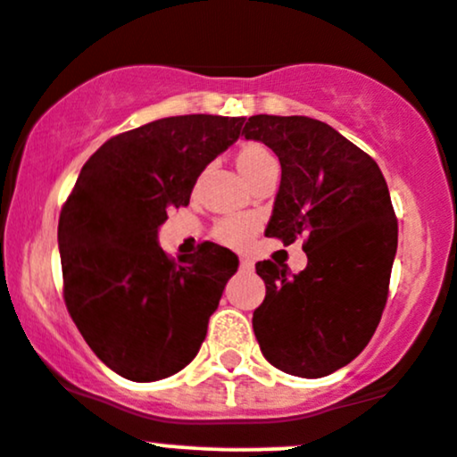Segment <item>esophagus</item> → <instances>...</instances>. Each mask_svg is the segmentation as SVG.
Wrapping results in <instances>:
<instances>
[{"mask_svg":"<svg viewBox=\"0 0 457 457\" xmlns=\"http://www.w3.org/2000/svg\"><path fill=\"white\" fill-rule=\"evenodd\" d=\"M238 265H241L243 271H253V262L249 261V258H241V262H238Z\"/></svg>","mask_w":457,"mask_h":457,"instance_id":"34e87169","label":"esophagus"}]
</instances>
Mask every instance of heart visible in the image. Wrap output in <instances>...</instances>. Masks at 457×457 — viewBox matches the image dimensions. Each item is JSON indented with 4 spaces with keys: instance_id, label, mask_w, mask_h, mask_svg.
<instances>
[{
    "instance_id": "obj_1",
    "label": "heart",
    "mask_w": 457,
    "mask_h": 457,
    "mask_svg": "<svg viewBox=\"0 0 457 457\" xmlns=\"http://www.w3.org/2000/svg\"><path fill=\"white\" fill-rule=\"evenodd\" d=\"M267 160H273L271 153L267 151L262 144H247L238 151L237 155V166L238 170L243 172L245 179L256 170L258 166L265 164ZM258 220L256 216L252 214H232L220 219L219 223L214 225V238L219 243L229 245V247H243L245 243L252 238V234L256 232Z\"/></svg>"
}]
</instances>
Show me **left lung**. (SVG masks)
Listing matches in <instances>:
<instances>
[{"label":"left lung","mask_w":457,"mask_h":457,"mask_svg":"<svg viewBox=\"0 0 457 457\" xmlns=\"http://www.w3.org/2000/svg\"><path fill=\"white\" fill-rule=\"evenodd\" d=\"M245 140L267 144L282 166L267 237L304 238L309 265L289 273L262 261L267 295L253 333L271 366L320 378L353 361L377 330L390 291L398 223L377 162L326 122L252 115Z\"/></svg>","instance_id":"1"}]
</instances>
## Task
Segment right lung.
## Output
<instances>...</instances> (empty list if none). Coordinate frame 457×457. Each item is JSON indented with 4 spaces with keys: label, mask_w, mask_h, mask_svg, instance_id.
Segmentation results:
<instances>
[{
    "label": "right lung",
    "mask_w": 457,
    "mask_h": 457,
    "mask_svg": "<svg viewBox=\"0 0 457 457\" xmlns=\"http://www.w3.org/2000/svg\"><path fill=\"white\" fill-rule=\"evenodd\" d=\"M245 118L175 115L107 140L85 162L59 216L65 306L96 357L129 381H160L199 353L238 258L216 243L170 258L168 210L190 204L204 168Z\"/></svg>",
    "instance_id": "obj_1"
}]
</instances>
